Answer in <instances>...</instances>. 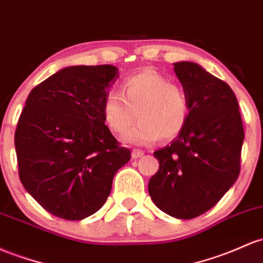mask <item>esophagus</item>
I'll return each mask as SVG.
<instances>
[{"instance_id":"34e87169","label":"esophagus","mask_w":263,"mask_h":263,"mask_svg":"<svg viewBox=\"0 0 263 263\" xmlns=\"http://www.w3.org/2000/svg\"><path fill=\"white\" fill-rule=\"evenodd\" d=\"M143 155H145V152L141 151V149L135 148L134 151H132V158H140V157H142Z\"/></svg>"}]
</instances>
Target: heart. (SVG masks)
Returning <instances> with one entry per match:
<instances>
[{"mask_svg":"<svg viewBox=\"0 0 263 263\" xmlns=\"http://www.w3.org/2000/svg\"><path fill=\"white\" fill-rule=\"evenodd\" d=\"M101 111L105 125L118 136L125 135L138 117L140 122L125 140L148 145L160 137L164 141L177 137L189 120L190 105L182 87L158 72L145 70L123 80L121 93L108 92Z\"/></svg>","mask_w":263,"mask_h":263,"instance_id":"b5f03b06","label":"heart"}]
</instances>
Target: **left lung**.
Masks as SVG:
<instances>
[{
    "label": "left lung",
    "mask_w": 263,
    "mask_h": 263,
    "mask_svg": "<svg viewBox=\"0 0 263 263\" xmlns=\"http://www.w3.org/2000/svg\"><path fill=\"white\" fill-rule=\"evenodd\" d=\"M174 66L189 99V120L171 145L154 152L160 168L148 192L161 211L190 220L212 209L236 182L245 134L226 82L195 62Z\"/></svg>",
    "instance_id": "8db88e82"
}]
</instances>
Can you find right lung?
I'll return each instance as SVG.
<instances>
[{
	"label": "right lung",
	"mask_w": 263,
	"mask_h": 263,
	"mask_svg": "<svg viewBox=\"0 0 263 263\" xmlns=\"http://www.w3.org/2000/svg\"><path fill=\"white\" fill-rule=\"evenodd\" d=\"M117 77L111 65L70 66L28 95L14 134L20 180L56 217L77 221L99 211L131 158L101 111Z\"/></svg>",
	"instance_id": "add662e5"
}]
</instances>
